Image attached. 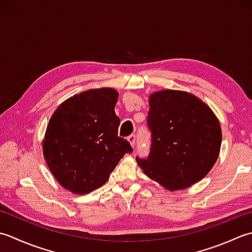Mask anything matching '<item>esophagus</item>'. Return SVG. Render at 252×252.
<instances>
[{
	"instance_id": "esophagus-1",
	"label": "esophagus",
	"mask_w": 252,
	"mask_h": 252,
	"mask_svg": "<svg viewBox=\"0 0 252 252\" xmlns=\"http://www.w3.org/2000/svg\"><path fill=\"white\" fill-rule=\"evenodd\" d=\"M127 140L129 141L130 146H131L132 148H135V147H136V136H135V135H130L129 137L127 138Z\"/></svg>"
}]
</instances>
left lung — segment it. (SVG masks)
Segmentation results:
<instances>
[{
  "instance_id": "left-lung-1",
  "label": "left lung",
  "mask_w": 252,
  "mask_h": 252,
  "mask_svg": "<svg viewBox=\"0 0 252 252\" xmlns=\"http://www.w3.org/2000/svg\"><path fill=\"white\" fill-rule=\"evenodd\" d=\"M151 131L148 158H136L148 177L175 191L190 187L217 162L222 130L213 111L186 91L161 90L149 96Z\"/></svg>"
}]
</instances>
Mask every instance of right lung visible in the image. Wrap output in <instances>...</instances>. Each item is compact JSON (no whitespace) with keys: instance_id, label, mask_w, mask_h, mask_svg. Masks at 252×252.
Returning a JSON list of instances; mask_svg holds the SVG:
<instances>
[{"instance_id":"obj_1","label":"right lung","mask_w":252,"mask_h":252,"mask_svg":"<svg viewBox=\"0 0 252 252\" xmlns=\"http://www.w3.org/2000/svg\"><path fill=\"white\" fill-rule=\"evenodd\" d=\"M113 88L90 89L68 97L51 116L42 142L44 160L62 187L86 194L104 185L132 149L117 136L121 120Z\"/></svg>"}]
</instances>
